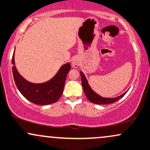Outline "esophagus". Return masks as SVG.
Instances as JSON below:
<instances>
[{
  "label": "esophagus",
  "mask_w": 150,
  "mask_h": 150,
  "mask_svg": "<svg viewBox=\"0 0 150 150\" xmlns=\"http://www.w3.org/2000/svg\"><path fill=\"white\" fill-rule=\"evenodd\" d=\"M79 64H80V61L77 58H74L72 61V65H73V67L75 68H78Z\"/></svg>",
  "instance_id": "esophagus-1"
}]
</instances>
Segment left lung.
Returning <instances> with one entry per match:
<instances>
[{
  "label": "left lung",
  "instance_id": "obj_1",
  "mask_svg": "<svg viewBox=\"0 0 150 150\" xmlns=\"http://www.w3.org/2000/svg\"><path fill=\"white\" fill-rule=\"evenodd\" d=\"M80 73L81 75L82 85V88H83L84 92H85L86 97H87V99H89V101H91L92 103H94V104H101V105L112 104V103L115 102V101L119 100L120 98L123 97V96H124L127 93V92H125L123 93V94H121V95L114 98H108V97H101V96L99 95V94H98L97 93H96L92 88H91V87L89 86L88 83V81H87V78H86L85 74L82 73V71H80Z\"/></svg>",
  "mask_w": 150,
  "mask_h": 150
}]
</instances>
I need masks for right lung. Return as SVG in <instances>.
I'll return each instance as SVG.
<instances>
[{
	"instance_id": "right-lung-1",
	"label": "right lung",
	"mask_w": 150,
	"mask_h": 150,
	"mask_svg": "<svg viewBox=\"0 0 150 150\" xmlns=\"http://www.w3.org/2000/svg\"><path fill=\"white\" fill-rule=\"evenodd\" d=\"M13 74L18 90L27 100L37 105L56 102L63 94L67 74L71 68L70 63L63 64L51 80L43 83H32L25 80L15 67V51L12 58Z\"/></svg>"
}]
</instances>
